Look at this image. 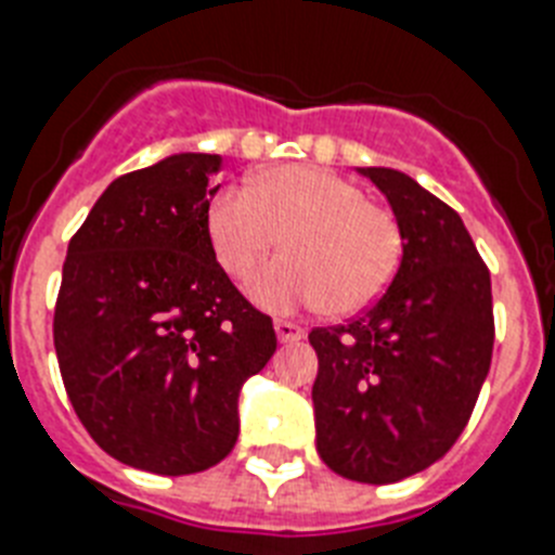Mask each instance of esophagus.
Wrapping results in <instances>:
<instances>
[{
  "instance_id": "esophagus-1",
  "label": "esophagus",
  "mask_w": 555,
  "mask_h": 555,
  "mask_svg": "<svg viewBox=\"0 0 555 555\" xmlns=\"http://www.w3.org/2000/svg\"><path fill=\"white\" fill-rule=\"evenodd\" d=\"M273 330H276V337L282 344H296V340L305 337V330H301V326L293 324V321H282V318L273 324Z\"/></svg>"
}]
</instances>
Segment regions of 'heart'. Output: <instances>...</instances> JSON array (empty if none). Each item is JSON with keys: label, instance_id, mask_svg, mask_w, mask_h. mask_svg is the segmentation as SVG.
<instances>
[{"label": "heart", "instance_id": "b5f03b06", "mask_svg": "<svg viewBox=\"0 0 555 555\" xmlns=\"http://www.w3.org/2000/svg\"><path fill=\"white\" fill-rule=\"evenodd\" d=\"M206 234L220 268L234 279L248 276L279 240L287 245V254L248 282V296L271 312L324 305L332 315H354L388 291L404 248L391 211L315 164L268 167L250 178L248 190L215 195Z\"/></svg>", "mask_w": 555, "mask_h": 555}]
</instances>
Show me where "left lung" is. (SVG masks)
Here are the masks:
<instances>
[{
    "mask_svg": "<svg viewBox=\"0 0 555 555\" xmlns=\"http://www.w3.org/2000/svg\"><path fill=\"white\" fill-rule=\"evenodd\" d=\"M393 209L402 264L377 305L318 326L312 385L318 455L340 478L397 483L464 433L491 365L489 268L464 220L388 167H358Z\"/></svg>",
    "mask_w": 555,
    "mask_h": 555,
    "instance_id": "left-lung-1",
    "label": "left lung"
}]
</instances>
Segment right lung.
Segmentation results:
<instances>
[{
	"label": "right lung",
	"mask_w": 555,
	"mask_h": 555,
	"mask_svg": "<svg viewBox=\"0 0 555 555\" xmlns=\"http://www.w3.org/2000/svg\"><path fill=\"white\" fill-rule=\"evenodd\" d=\"M215 153L111 181L69 240L55 354L89 436L122 464L192 475L237 444L240 388L276 351L273 321L215 259Z\"/></svg>",
	"instance_id": "right-lung-1"
}]
</instances>
